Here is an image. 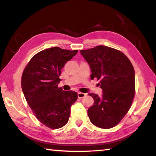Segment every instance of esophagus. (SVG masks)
Instances as JSON below:
<instances>
[{
  "instance_id": "34e87169",
  "label": "esophagus",
  "mask_w": 156,
  "mask_h": 156,
  "mask_svg": "<svg viewBox=\"0 0 156 156\" xmlns=\"http://www.w3.org/2000/svg\"><path fill=\"white\" fill-rule=\"evenodd\" d=\"M86 96V94H84V93H81V92H79L78 93V98H83L85 97Z\"/></svg>"
}]
</instances>
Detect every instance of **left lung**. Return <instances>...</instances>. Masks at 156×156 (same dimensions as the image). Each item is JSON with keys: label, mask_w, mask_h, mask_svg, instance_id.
<instances>
[{"label": "left lung", "mask_w": 156, "mask_h": 156, "mask_svg": "<svg viewBox=\"0 0 156 156\" xmlns=\"http://www.w3.org/2000/svg\"><path fill=\"white\" fill-rule=\"evenodd\" d=\"M91 70V79L100 80L98 85L102 94H89L94 103L88 115L95 126L110 129L119 123L131 106L135 96V72L122 52L112 47L99 45L80 50Z\"/></svg>", "instance_id": "8db88e82"}]
</instances>
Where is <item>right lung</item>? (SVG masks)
I'll use <instances>...</instances> for the list:
<instances>
[{
  "label": "right lung",
  "instance_id": "1",
  "mask_svg": "<svg viewBox=\"0 0 156 156\" xmlns=\"http://www.w3.org/2000/svg\"><path fill=\"white\" fill-rule=\"evenodd\" d=\"M77 52L58 47L44 49L31 58L23 71L21 87L27 104L37 119L50 129L67 123L70 108L78 98L76 92L58 87L62 69Z\"/></svg>",
  "mask_w": 156,
  "mask_h": 156
}]
</instances>
